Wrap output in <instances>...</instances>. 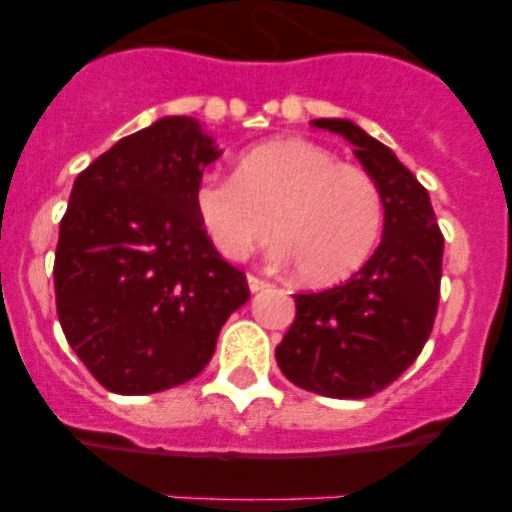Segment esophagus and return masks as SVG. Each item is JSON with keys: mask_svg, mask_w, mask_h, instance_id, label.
Returning a JSON list of instances; mask_svg holds the SVG:
<instances>
[{"mask_svg": "<svg viewBox=\"0 0 512 512\" xmlns=\"http://www.w3.org/2000/svg\"><path fill=\"white\" fill-rule=\"evenodd\" d=\"M246 282H248V289H251V292H261V289L269 287V282H266V279H261V277H256V274H248Z\"/></svg>", "mask_w": 512, "mask_h": 512, "instance_id": "34e87169", "label": "esophagus"}]
</instances>
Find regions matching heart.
<instances>
[{
  "mask_svg": "<svg viewBox=\"0 0 512 512\" xmlns=\"http://www.w3.org/2000/svg\"><path fill=\"white\" fill-rule=\"evenodd\" d=\"M194 210L215 251L246 259L274 235V256L310 284H336L369 261L382 235V197L366 171L302 138L251 148L233 176H207Z\"/></svg>",
  "mask_w": 512,
  "mask_h": 512,
  "instance_id": "1",
  "label": "heart"
}]
</instances>
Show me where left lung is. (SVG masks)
<instances>
[{
    "label": "left lung",
    "mask_w": 512,
    "mask_h": 512,
    "mask_svg": "<svg viewBox=\"0 0 512 512\" xmlns=\"http://www.w3.org/2000/svg\"><path fill=\"white\" fill-rule=\"evenodd\" d=\"M356 148L384 205L382 241L346 284L295 295L277 346L284 377L307 392L364 400L395 382L431 336L441 292L443 235L423 184L390 148L343 117L312 120Z\"/></svg>",
    "instance_id": "8db88e82"
}]
</instances>
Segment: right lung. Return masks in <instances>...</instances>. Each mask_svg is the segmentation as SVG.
Here are the masks:
<instances>
[{
	"label": "right lung",
	"mask_w": 512,
	"mask_h": 512,
	"mask_svg": "<svg viewBox=\"0 0 512 512\" xmlns=\"http://www.w3.org/2000/svg\"><path fill=\"white\" fill-rule=\"evenodd\" d=\"M220 156L197 117L169 115L76 176L58 230L56 310L110 392L153 395L197 377L251 295L194 210L202 171Z\"/></svg>",
	"instance_id": "add662e5"
}]
</instances>
